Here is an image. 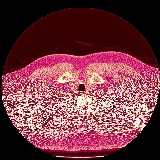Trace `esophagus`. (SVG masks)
Listing matches in <instances>:
<instances>
[{"label": "esophagus", "mask_w": 160, "mask_h": 160, "mask_svg": "<svg viewBox=\"0 0 160 160\" xmlns=\"http://www.w3.org/2000/svg\"><path fill=\"white\" fill-rule=\"evenodd\" d=\"M84 93H85L84 92H80V95H84Z\"/></svg>", "instance_id": "esophagus-1"}]
</instances>
